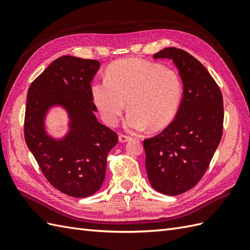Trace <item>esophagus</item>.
<instances>
[{
  "label": "esophagus",
  "mask_w": 250,
  "mask_h": 250,
  "mask_svg": "<svg viewBox=\"0 0 250 250\" xmlns=\"http://www.w3.org/2000/svg\"><path fill=\"white\" fill-rule=\"evenodd\" d=\"M130 139H131V138L129 137V135L122 134V133H120V134H119V141H120L121 143H126V142L129 141Z\"/></svg>",
  "instance_id": "obj_1"
}]
</instances>
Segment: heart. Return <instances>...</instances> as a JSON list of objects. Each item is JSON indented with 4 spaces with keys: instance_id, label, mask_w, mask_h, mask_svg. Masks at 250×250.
Segmentation results:
<instances>
[{
    "instance_id": "obj_1",
    "label": "heart",
    "mask_w": 250,
    "mask_h": 250,
    "mask_svg": "<svg viewBox=\"0 0 250 250\" xmlns=\"http://www.w3.org/2000/svg\"><path fill=\"white\" fill-rule=\"evenodd\" d=\"M92 95L103 120L118 124L127 101L125 125L129 129L160 130L171 123L178 110L183 83L178 73L147 60L129 58L111 63L105 79L96 80Z\"/></svg>"
}]
</instances>
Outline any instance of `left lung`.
Instances as JSON below:
<instances>
[{"mask_svg": "<svg viewBox=\"0 0 250 250\" xmlns=\"http://www.w3.org/2000/svg\"><path fill=\"white\" fill-rule=\"evenodd\" d=\"M153 58H169L184 83L175 118L144 140L147 176L154 190L175 196L191 190L207 172L223 133V97L214 78L188 52L166 48Z\"/></svg>", "mask_w": 250, "mask_h": 250, "instance_id": "obj_1", "label": "left lung"}]
</instances>
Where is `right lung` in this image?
<instances>
[{"label":"right lung","mask_w":250,"mask_h":250,"mask_svg":"<svg viewBox=\"0 0 250 250\" xmlns=\"http://www.w3.org/2000/svg\"><path fill=\"white\" fill-rule=\"evenodd\" d=\"M100 67L94 59L62 56L30 85L27 94L24 134L28 148L49 183L72 197H87L101 188L107 154L118 134L98 122L90 81ZM69 112L71 130L55 141L45 133L43 118L52 104Z\"/></svg>","instance_id":"right-lung-1"}]
</instances>
